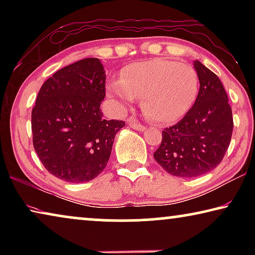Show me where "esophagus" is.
Here are the masks:
<instances>
[{"mask_svg": "<svg viewBox=\"0 0 255 255\" xmlns=\"http://www.w3.org/2000/svg\"><path fill=\"white\" fill-rule=\"evenodd\" d=\"M128 124H129V126H130L132 129H136V130L143 131L146 129L144 125H141L139 122H137V120H135V119H129Z\"/></svg>", "mask_w": 255, "mask_h": 255, "instance_id": "esophagus-1", "label": "esophagus"}]
</instances>
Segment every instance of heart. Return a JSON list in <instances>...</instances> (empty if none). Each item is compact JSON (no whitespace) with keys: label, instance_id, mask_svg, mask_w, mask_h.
Here are the masks:
<instances>
[{"label":"heart","instance_id":"1","mask_svg":"<svg viewBox=\"0 0 255 255\" xmlns=\"http://www.w3.org/2000/svg\"><path fill=\"white\" fill-rule=\"evenodd\" d=\"M199 79L189 64L155 58L135 63L122 73V79L108 85V94L120 109L141 98V109L149 120L159 124L176 122L196 100Z\"/></svg>","mask_w":255,"mask_h":255}]
</instances>
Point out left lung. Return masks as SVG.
<instances>
[{"label": "left lung", "mask_w": 255, "mask_h": 255, "mask_svg": "<svg viewBox=\"0 0 255 255\" xmlns=\"http://www.w3.org/2000/svg\"><path fill=\"white\" fill-rule=\"evenodd\" d=\"M199 92L178 124L162 131L154 158L167 173L182 178L206 174L219 165L230 146L232 108L218 76L196 60Z\"/></svg>", "instance_id": "obj_1"}]
</instances>
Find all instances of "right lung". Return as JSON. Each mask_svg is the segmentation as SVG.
Returning a JSON list of instances; mask_svg holds the SVG:
<instances>
[{
    "label": "right lung",
    "mask_w": 255,
    "mask_h": 255,
    "mask_svg": "<svg viewBox=\"0 0 255 255\" xmlns=\"http://www.w3.org/2000/svg\"><path fill=\"white\" fill-rule=\"evenodd\" d=\"M98 58H84L54 73L31 112L32 143L45 169L71 183L105 170L123 120L102 117L106 74Z\"/></svg>",
    "instance_id": "1"
}]
</instances>
